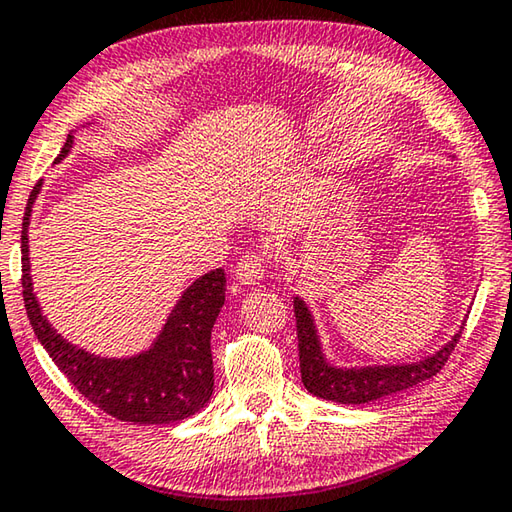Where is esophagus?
Returning a JSON list of instances; mask_svg holds the SVG:
<instances>
[{
    "mask_svg": "<svg viewBox=\"0 0 512 512\" xmlns=\"http://www.w3.org/2000/svg\"><path fill=\"white\" fill-rule=\"evenodd\" d=\"M266 264H269V257H266L264 250L250 248L248 253L237 262L234 278H237V282H241V285H257V282L264 278Z\"/></svg>",
    "mask_w": 512,
    "mask_h": 512,
    "instance_id": "esophagus-1",
    "label": "esophagus"
}]
</instances>
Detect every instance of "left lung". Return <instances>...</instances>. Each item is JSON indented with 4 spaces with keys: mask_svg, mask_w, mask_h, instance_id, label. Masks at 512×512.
<instances>
[{
    "mask_svg": "<svg viewBox=\"0 0 512 512\" xmlns=\"http://www.w3.org/2000/svg\"><path fill=\"white\" fill-rule=\"evenodd\" d=\"M294 314L298 332L300 378H303V385L310 394L335 403H369L383 399V396L389 394L403 392V389H408L412 385H419L421 380L433 378L435 373L442 371L460 339V335H456L442 351H437L433 358L415 364H403V367L335 369L323 360L312 316L300 298H294Z\"/></svg>",
    "mask_w": 512,
    "mask_h": 512,
    "instance_id": "8db88e82",
    "label": "left lung"
}]
</instances>
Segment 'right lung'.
<instances>
[{
	"mask_svg": "<svg viewBox=\"0 0 512 512\" xmlns=\"http://www.w3.org/2000/svg\"><path fill=\"white\" fill-rule=\"evenodd\" d=\"M72 148V134L56 161ZM40 182L22 218V298L31 328L56 367L81 396L120 421L170 424L205 408L214 392L212 328L225 303V273H205L184 291L150 351L127 360H107L68 344L43 314L31 287L27 227Z\"/></svg>",
	"mask_w": 512,
	"mask_h": 512,
	"instance_id": "add662e5",
	"label": "right lung"
}]
</instances>
